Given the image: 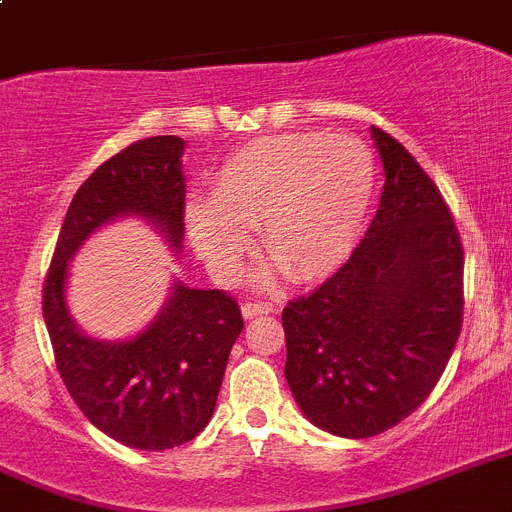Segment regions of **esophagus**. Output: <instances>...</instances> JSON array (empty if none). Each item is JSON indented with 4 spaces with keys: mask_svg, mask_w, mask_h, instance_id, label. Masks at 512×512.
Instances as JSON below:
<instances>
[{
    "mask_svg": "<svg viewBox=\"0 0 512 512\" xmlns=\"http://www.w3.org/2000/svg\"><path fill=\"white\" fill-rule=\"evenodd\" d=\"M243 318H259V316H269V313H274L272 305L266 303H243Z\"/></svg>",
    "mask_w": 512,
    "mask_h": 512,
    "instance_id": "1",
    "label": "esophagus"
}]
</instances>
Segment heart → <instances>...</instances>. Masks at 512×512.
I'll return each instance as SVG.
<instances>
[{"label": "heart", "instance_id": "1", "mask_svg": "<svg viewBox=\"0 0 512 512\" xmlns=\"http://www.w3.org/2000/svg\"><path fill=\"white\" fill-rule=\"evenodd\" d=\"M378 168L352 137L279 134L227 157L212 196L183 209L191 246L220 277H233L261 230V248L295 285L342 269L360 243L375 199ZM269 282V272L264 274Z\"/></svg>", "mask_w": 512, "mask_h": 512}]
</instances>
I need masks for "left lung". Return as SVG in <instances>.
Instances as JSON below:
<instances>
[{"label": "left lung", "instance_id": "1", "mask_svg": "<svg viewBox=\"0 0 512 512\" xmlns=\"http://www.w3.org/2000/svg\"><path fill=\"white\" fill-rule=\"evenodd\" d=\"M386 183L347 264L282 310L300 412L339 438L391 430L430 396L464 321V248L438 186L370 129Z\"/></svg>", "mask_w": 512, "mask_h": 512}]
</instances>
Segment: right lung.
<instances>
[{
  "instance_id": "add662e5",
  "label": "right lung",
  "mask_w": 512,
  "mask_h": 512,
  "mask_svg": "<svg viewBox=\"0 0 512 512\" xmlns=\"http://www.w3.org/2000/svg\"><path fill=\"white\" fill-rule=\"evenodd\" d=\"M183 147L181 137H150L100 165L69 204L43 287L56 368L74 404L108 438L137 451H168L209 425L243 331L240 308L227 292L173 279L168 300L142 331L98 339L69 313V264L90 235L124 217L144 220L173 256L181 253Z\"/></svg>"
}]
</instances>
